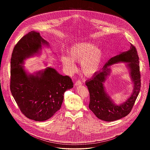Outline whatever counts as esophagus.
<instances>
[{"label": "esophagus", "instance_id": "obj_1", "mask_svg": "<svg viewBox=\"0 0 150 150\" xmlns=\"http://www.w3.org/2000/svg\"><path fill=\"white\" fill-rule=\"evenodd\" d=\"M81 84H82L81 81L80 80H79L75 82V85L76 86H80V85H81Z\"/></svg>", "mask_w": 150, "mask_h": 150}]
</instances>
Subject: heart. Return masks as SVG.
I'll return each mask as SVG.
<instances>
[{
	"label": "heart",
	"mask_w": 150,
	"mask_h": 150,
	"mask_svg": "<svg viewBox=\"0 0 150 150\" xmlns=\"http://www.w3.org/2000/svg\"><path fill=\"white\" fill-rule=\"evenodd\" d=\"M69 57H62V62L70 72L76 69L74 62H81V68L86 75H92L97 71L102 63L103 53L102 50L92 42L77 43L68 52Z\"/></svg>",
	"instance_id": "obj_1"
}]
</instances>
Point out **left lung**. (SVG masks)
Instances as JSON below:
<instances>
[{
  "mask_svg": "<svg viewBox=\"0 0 150 150\" xmlns=\"http://www.w3.org/2000/svg\"><path fill=\"white\" fill-rule=\"evenodd\" d=\"M128 62L131 75L134 83V93L124 103L117 106L112 102L104 91L103 83L110 71L108 67L117 62ZM89 90L90 102L89 109L100 120L112 121L121 119L130 112L139 93L141 83L139 57L136 47L130 44L128 51L112 57L105 64L100 71L86 82Z\"/></svg>",
  "mask_w": 150,
  "mask_h": 150,
  "instance_id": "1",
  "label": "left lung"
}]
</instances>
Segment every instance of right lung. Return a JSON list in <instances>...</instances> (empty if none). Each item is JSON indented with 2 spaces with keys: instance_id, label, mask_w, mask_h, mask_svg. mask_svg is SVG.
<instances>
[{
  "instance_id": "right-lung-1",
  "label": "right lung",
  "mask_w": 150,
  "mask_h": 150,
  "mask_svg": "<svg viewBox=\"0 0 150 150\" xmlns=\"http://www.w3.org/2000/svg\"><path fill=\"white\" fill-rule=\"evenodd\" d=\"M48 44L39 33L31 31L14 46L11 59L10 89L22 113L35 121L48 120L61 107L66 90L73 87L71 79L47 67L36 75H28L21 64Z\"/></svg>"
}]
</instances>
